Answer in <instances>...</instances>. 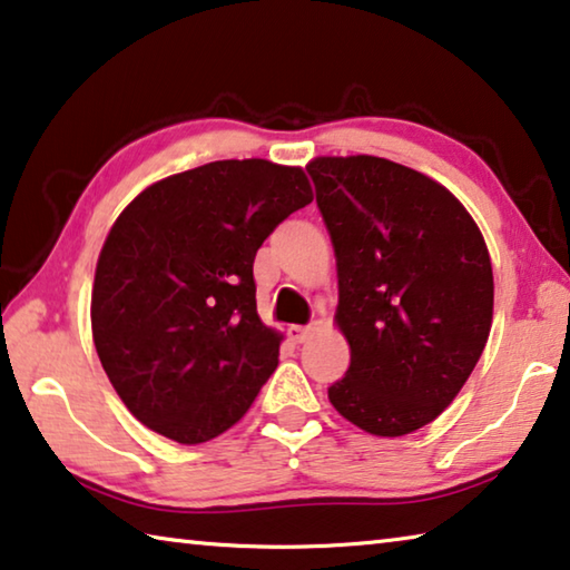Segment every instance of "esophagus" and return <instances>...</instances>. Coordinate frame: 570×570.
Here are the masks:
<instances>
[{
  "label": "esophagus",
  "mask_w": 570,
  "mask_h": 570,
  "mask_svg": "<svg viewBox=\"0 0 570 570\" xmlns=\"http://www.w3.org/2000/svg\"><path fill=\"white\" fill-rule=\"evenodd\" d=\"M286 334H288V340L294 342V345H302V342H306L312 337V330L309 327H299V324H292V327L286 330Z\"/></svg>",
  "instance_id": "34e87169"
}]
</instances>
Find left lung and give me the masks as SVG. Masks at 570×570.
I'll use <instances>...</instances> for the list:
<instances>
[{
	"instance_id": "1",
	"label": "left lung",
	"mask_w": 570,
	"mask_h": 570,
	"mask_svg": "<svg viewBox=\"0 0 570 570\" xmlns=\"http://www.w3.org/2000/svg\"><path fill=\"white\" fill-rule=\"evenodd\" d=\"M337 256L350 367L330 403L357 429L405 436L456 399L492 327V261L444 185L383 157L306 165Z\"/></svg>"
}]
</instances>
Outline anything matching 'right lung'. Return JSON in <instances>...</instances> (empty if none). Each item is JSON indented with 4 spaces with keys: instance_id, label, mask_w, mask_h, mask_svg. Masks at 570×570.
I'll list each match as a JSON object with an SVG mask.
<instances>
[{
    "instance_id": "1",
    "label": "right lung",
    "mask_w": 570,
    "mask_h": 570,
    "mask_svg": "<svg viewBox=\"0 0 570 570\" xmlns=\"http://www.w3.org/2000/svg\"><path fill=\"white\" fill-rule=\"evenodd\" d=\"M312 197L302 167L223 159L159 179L116 218L90 327L108 381L144 426L193 446L250 409L282 345L258 317L253 258Z\"/></svg>"
}]
</instances>
